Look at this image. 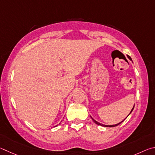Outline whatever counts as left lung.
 Returning a JSON list of instances; mask_svg holds the SVG:
<instances>
[{"label": "left lung", "mask_w": 155, "mask_h": 155, "mask_svg": "<svg viewBox=\"0 0 155 155\" xmlns=\"http://www.w3.org/2000/svg\"><path fill=\"white\" fill-rule=\"evenodd\" d=\"M128 58H129V59L130 60V61H132V59L131 58V57H129V56H128ZM134 107H135V105H134V107H133V108H132V110H131V112H130V113H129V114H131V113L132 112V111H133V110H134ZM129 115H128V116H129ZM128 116H127V117H128ZM91 118H92V119H93V120L94 121V123H95V124H98V125H100V126H103V127H116V126H117V125H118V124H120L121 123H123V121H124V120H125V119H126V118H125V119H124V120H123V121H121V122H120V123H118V124H112V125H107V124H101V123H99V122H97V121H96L95 120H94V119H93V118H92V117H91Z\"/></svg>", "instance_id": "1"}]
</instances>
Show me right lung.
I'll use <instances>...</instances> for the list:
<instances>
[{"label": "right lung", "mask_w": 155, "mask_h": 155, "mask_svg": "<svg viewBox=\"0 0 155 155\" xmlns=\"http://www.w3.org/2000/svg\"><path fill=\"white\" fill-rule=\"evenodd\" d=\"M56 126H58V124H57V125H56ZM55 127H56V126H55Z\"/></svg>", "instance_id": "1"}]
</instances>
